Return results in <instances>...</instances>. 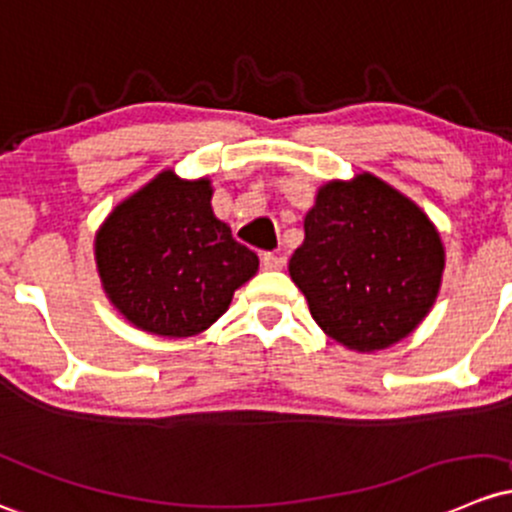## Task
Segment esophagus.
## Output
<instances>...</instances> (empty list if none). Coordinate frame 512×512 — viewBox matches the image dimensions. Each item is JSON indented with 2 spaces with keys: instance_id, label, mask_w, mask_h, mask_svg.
<instances>
[{
  "instance_id": "esophagus-1",
  "label": "esophagus",
  "mask_w": 512,
  "mask_h": 512,
  "mask_svg": "<svg viewBox=\"0 0 512 512\" xmlns=\"http://www.w3.org/2000/svg\"><path fill=\"white\" fill-rule=\"evenodd\" d=\"M284 265H287V260H284L282 255H274V252H265V255H262V267H265V270H282Z\"/></svg>"
}]
</instances>
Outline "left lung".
I'll return each mask as SVG.
<instances>
[{
  "instance_id": "obj_1",
  "label": "left lung",
  "mask_w": 512,
  "mask_h": 512,
  "mask_svg": "<svg viewBox=\"0 0 512 512\" xmlns=\"http://www.w3.org/2000/svg\"><path fill=\"white\" fill-rule=\"evenodd\" d=\"M446 250L429 215L370 171L326 181L289 277L326 336L358 353L395 346L439 297Z\"/></svg>"
}]
</instances>
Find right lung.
I'll list each match as a JSON object with an SVG mask.
<instances>
[{
	"instance_id": "obj_1",
	"label": "right lung",
	"mask_w": 512,
	"mask_h": 512,
	"mask_svg": "<svg viewBox=\"0 0 512 512\" xmlns=\"http://www.w3.org/2000/svg\"><path fill=\"white\" fill-rule=\"evenodd\" d=\"M213 184L164 169L122 198L95 233V265L110 304L139 331L188 338L228 311L260 260L215 218Z\"/></svg>"
}]
</instances>
